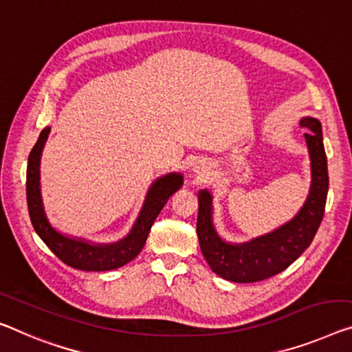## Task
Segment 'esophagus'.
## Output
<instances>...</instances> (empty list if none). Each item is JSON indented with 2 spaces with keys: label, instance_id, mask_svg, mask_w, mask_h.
Wrapping results in <instances>:
<instances>
[{
  "label": "esophagus",
  "instance_id": "34e87169",
  "mask_svg": "<svg viewBox=\"0 0 352 352\" xmlns=\"http://www.w3.org/2000/svg\"><path fill=\"white\" fill-rule=\"evenodd\" d=\"M195 173H197V175H198V176H201V177L208 176V173H209V166H208V165H204V164H198L197 166H195Z\"/></svg>",
  "mask_w": 352,
  "mask_h": 352
}]
</instances>
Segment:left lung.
<instances>
[{"label":"left lung","instance_id":"left-lung-1","mask_svg":"<svg viewBox=\"0 0 352 352\" xmlns=\"http://www.w3.org/2000/svg\"><path fill=\"white\" fill-rule=\"evenodd\" d=\"M305 140L311 159V188L304 208L294 220L248 244L231 245L220 239L212 226V199L206 190L198 193L197 232L203 256L215 274L236 283H253L274 277L293 264L311 244L326 209L329 175L321 124L304 118Z\"/></svg>","mask_w":352,"mask_h":352}]
</instances>
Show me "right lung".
<instances>
[{"instance_id":"1","label":"right lung","mask_w":352,"mask_h":352,"mask_svg":"<svg viewBox=\"0 0 352 352\" xmlns=\"http://www.w3.org/2000/svg\"><path fill=\"white\" fill-rule=\"evenodd\" d=\"M48 132H50V127L41 132L34 148L30 153L28 168H26V201H28L30 219L36 232L45 242L47 247L70 267L100 272V270L118 269L132 261L142 252L146 239H148L151 226L168 201V198L176 190H179L184 182L182 176L171 173V175L160 177L153 184L148 197H146L142 212H140V217L135 221L131 234L126 239L110 245H91L83 241L70 239V237L59 234L58 231L52 228L45 217L44 208H42L39 162Z\"/></svg>"}]
</instances>
